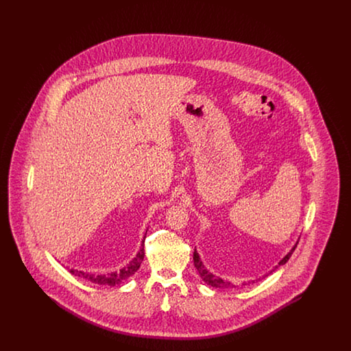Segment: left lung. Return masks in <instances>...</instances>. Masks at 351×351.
I'll list each match as a JSON object with an SVG mask.
<instances>
[{"instance_id": "1", "label": "left lung", "mask_w": 351, "mask_h": 351, "mask_svg": "<svg viewBox=\"0 0 351 351\" xmlns=\"http://www.w3.org/2000/svg\"><path fill=\"white\" fill-rule=\"evenodd\" d=\"M298 243H299V242H296V243H295V246H293L291 250L288 251V252L284 255L283 258H282V261L278 263L279 266L285 265V263L288 262V259L291 258L292 252H293L295 249H296ZM193 261H195V267L197 268V271H199V274H200L201 279H202L205 283L208 284V285H210V287H215V288H233L234 285L233 284L230 283V282H226V280L221 279L219 276L213 275V274H212V272H210L208 268L204 266V263H202V261H201L200 255H199V252L196 251V249H195V252H193ZM276 267H278V266H276ZM275 268H274V269H275ZM274 269H272V271H274ZM272 271H269L268 274H271ZM251 282L254 283L255 280H251Z\"/></svg>"}]
</instances>
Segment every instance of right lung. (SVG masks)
<instances>
[{"instance_id":"add662e5","label":"right lung","mask_w":351,"mask_h":351,"mask_svg":"<svg viewBox=\"0 0 351 351\" xmlns=\"http://www.w3.org/2000/svg\"><path fill=\"white\" fill-rule=\"evenodd\" d=\"M147 233V232H146ZM145 238L146 234L142 239L141 243V250L136 252V255L134 256L133 261L129 262L128 266L121 268L119 271H114V272H109V274H102V275H96L92 272H86V271H82V269H75V268H69V272L73 274L75 276L83 278L85 280L90 282V283L100 284V285H110L114 287L117 284L122 283L123 280H126L128 278H130L136 272V269L141 267V263L145 258Z\"/></svg>"}]
</instances>
